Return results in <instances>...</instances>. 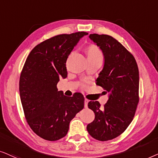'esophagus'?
<instances>
[{
    "instance_id": "esophagus-1",
    "label": "esophagus",
    "mask_w": 158,
    "mask_h": 158,
    "mask_svg": "<svg viewBox=\"0 0 158 158\" xmlns=\"http://www.w3.org/2000/svg\"><path fill=\"white\" fill-rule=\"evenodd\" d=\"M88 102H89V100H87V99H85V108H87V104Z\"/></svg>"
}]
</instances>
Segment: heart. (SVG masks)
Instances as JSON below:
<instances>
[{"label": "heart", "mask_w": 158, "mask_h": 158, "mask_svg": "<svg viewBox=\"0 0 158 158\" xmlns=\"http://www.w3.org/2000/svg\"><path fill=\"white\" fill-rule=\"evenodd\" d=\"M102 58V52L95 45H90L87 48V58Z\"/></svg>", "instance_id": "1"}]
</instances>
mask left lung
Wrapping results in <instances>:
<instances>
[{
	"instance_id": "obj_1",
	"label": "left lung",
	"mask_w": 158,
	"mask_h": 158,
	"mask_svg": "<svg viewBox=\"0 0 158 158\" xmlns=\"http://www.w3.org/2000/svg\"><path fill=\"white\" fill-rule=\"evenodd\" d=\"M89 37L103 54L104 66L96 85L106 90L108 100L102 108L98 101L89 102L88 107L95 117L87 129L95 139L108 141L121 135L135 115L139 102V69L133 55L113 37L91 34Z\"/></svg>"
}]
</instances>
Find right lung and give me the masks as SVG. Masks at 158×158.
<instances>
[{
  "instance_id": "1",
  "label": "right lung",
  "mask_w": 158,
  "mask_h": 158,
  "mask_svg": "<svg viewBox=\"0 0 158 158\" xmlns=\"http://www.w3.org/2000/svg\"><path fill=\"white\" fill-rule=\"evenodd\" d=\"M87 35L78 31L51 37L35 46L25 61L19 79L21 102L29 126L44 139L64 137L71 120L84 108L82 94L65 96L58 91L57 84L67 77L69 54Z\"/></svg>"
}]
</instances>
